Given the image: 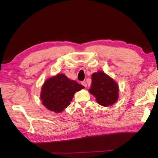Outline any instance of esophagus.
<instances>
[{
	"instance_id": "obj_1",
	"label": "esophagus",
	"mask_w": 158,
	"mask_h": 158,
	"mask_svg": "<svg viewBox=\"0 0 158 158\" xmlns=\"http://www.w3.org/2000/svg\"><path fill=\"white\" fill-rule=\"evenodd\" d=\"M81 85H83L85 88L87 86V84H86V81H82V82H81Z\"/></svg>"
}]
</instances>
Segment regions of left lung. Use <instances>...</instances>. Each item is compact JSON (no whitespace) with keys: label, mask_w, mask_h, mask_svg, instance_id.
Masks as SVG:
<instances>
[{"label":"left lung","mask_w":158,"mask_h":158,"mask_svg":"<svg viewBox=\"0 0 158 158\" xmlns=\"http://www.w3.org/2000/svg\"><path fill=\"white\" fill-rule=\"evenodd\" d=\"M117 82L102 71L92 75V86L89 92L96 98L97 102L107 107L114 104L118 99Z\"/></svg>","instance_id":"1"}]
</instances>
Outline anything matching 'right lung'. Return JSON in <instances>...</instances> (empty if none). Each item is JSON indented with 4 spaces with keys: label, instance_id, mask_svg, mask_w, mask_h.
Masks as SVG:
<instances>
[{
    "label": "right lung",
    "instance_id": "add662e5",
    "mask_svg": "<svg viewBox=\"0 0 158 158\" xmlns=\"http://www.w3.org/2000/svg\"><path fill=\"white\" fill-rule=\"evenodd\" d=\"M83 88L85 87L76 81L59 73L45 81L41 87L40 98L47 109L59 113L70 104L75 93Z\"/></svg>",
    "mask_w": 158,
    "mask_h": 158
}]
</instances>
